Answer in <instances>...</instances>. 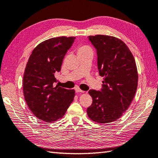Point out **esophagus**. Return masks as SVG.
<instances>
[{
	"label": "esophagus",
	"mask_w": 158,
	"mask_h": 158,
	"mask_svg": "<svg viewBox=\"0 0 158 158\" xmlns=\"http://www.w3.org/2000/svg\"><path fill=\"white\" fill-rule=\"evenodd\" d=\"M75 91H76V93H84V90H81L79 89V87H77V88H75Z\"/></svg>",
	"instance_id": "obj_1"
}]
</instances>
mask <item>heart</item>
Wrapping results in <instances>:
<instances>
[{"instance_id":"obj_1","label":"heart","mask_w":158,"mask_h":158,"mask_svg":"<svg viewBox=\"0 0 158 158\" xmlns=\"http://www.w3.org/2000/svg\"><path fill=\"white\" fill-rule=\"evenodd\" d=\"M77 54H81V53L88 52H92L90 47L88 46V45H79L77 47Z\"/></svg>"}]
</instances>
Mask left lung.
I'll use <instances>...</instances> for the list:
<instances>
[{
	"label": "left lung",
	"instance_id": "1",
	"mask_svg": "<svg viewBox=\"0 0 158 158\" xmlns=\"http://www.w3.org/2000/svg\"><path fill=\"white\" fill-rule=\"evenodd\" d=\"M97 50L98 67L103 77L102 89L90 90L93 103L87 109L90 119L99 123H109L121 118L133 100L138 84L135 60L121 40L104 35H90Z\"/></svg>",
	"mask_w": 158,
	"mask_h": 158
}]
</instances>
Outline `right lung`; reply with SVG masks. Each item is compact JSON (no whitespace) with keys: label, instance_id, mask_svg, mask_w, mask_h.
I'll list each match as a JSON object with an SVG mask.
<instances>
[{"label":"right lung","instance_id":"right-lung-1","mask_svg":"<svg viewBox=\"0 0 158 158\" xmlns=\"http://www.w3.org/2000/svg\"><path fill=\"white\" fill-rule=\"evenodd\" d=\"M75 37H53L35 48L26 64L23 78V95L34 116L52 123L62 118L73 102L74 90L54 87L55 74L60 71L64 56Z\"/></svg>","mask_w":158,"mask_h":158}]
</instances>
